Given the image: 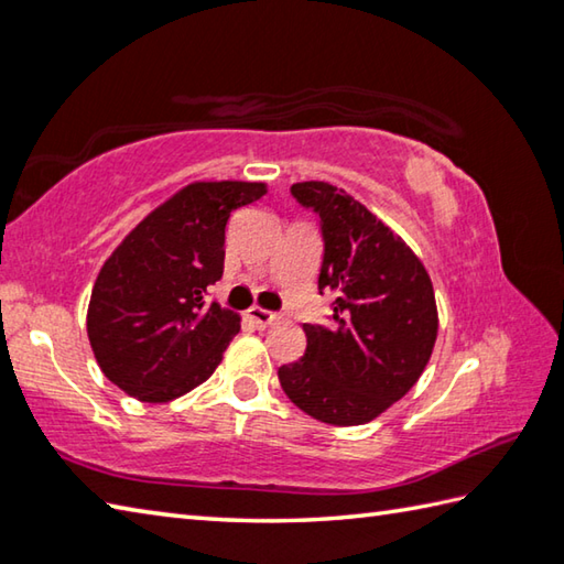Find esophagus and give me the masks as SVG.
Returning a JSON list of instances; mask_svg holds the SVG:
<instances>
[{
  "label": "esophagus",
  "mask_w": 564,
  "mask_h": 564,
  "mask_svg": "<svg viewBox=\"0 0 564 564\" xmlns=\"http://www.w3.org/2000/svg\"><path fill=\"white\" fill-rule=\"evenodd\" d=\"M249 317L259 327H271L275 323V313L263 311V308H259V305H253V308L249 311Z\"/></svg>",
  "instance_id": "obj_1"
}]
</instances>
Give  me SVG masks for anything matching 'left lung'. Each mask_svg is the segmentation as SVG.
I'll list each match as a JSON object with an SVG mask.
<instances>
[{
	"instance_id": "8db88e82",
	"label": "left lung",
	"mask_w": 564,
	"mask_h": 564,
	"mask_svg": "<svg viewBox=\"0 0 564 564\" xmlns=\"http://www.w3.org/2000/svg\"><path fill=\"white\" fill-rule=\"evenodd\" d=\"M293 197L321 214L325 256L317 289L337 299L330 327L303 325L305 355L283 365L291 402L317 422L357 426L387 412L422 377L438 313L419 256L382 219L330 182H295Z\"/></svg>"
}]
</instances>
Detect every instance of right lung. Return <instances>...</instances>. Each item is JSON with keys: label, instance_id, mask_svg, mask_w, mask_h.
<instances>
[{"label": "right lung", "instance_id": "1", "mask_svg": "<svg viewBox=\"0 0 564 564\" xmlns=\"http://www.w3.org/2000/svg\"><path fill=\"white\" fill-rule=\"evenodd\" d=\"M263 194V182H192L152 209L100 265L86 330L98 367L122 392L165 404L217 370L241 317L204 303V293L224 273L231 212Z\"/></svg>", "mask_w": 564, "mask_h": 564}]
</instances>
